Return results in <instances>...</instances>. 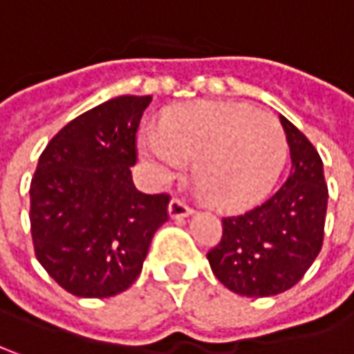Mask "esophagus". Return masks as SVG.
Masks as SVG:
<instances>
[{
    "label": "esophagus",
    "mask_w": 354,
    "mask_h": 354,
    "mask_svg": "<svg viewBox=\"0 0 354 354\" xmlns=\"http://www.w3.org/2000/svg\"><path fill=\"white\" fill-rule=\"evenodd\" d=\"M168 212H170V218H186V216L192 214V208H190L184 200L172 198V202H170V206H168Z\"/></svg>",
    "instance_id": "esophagus-1"
}]
</instances>
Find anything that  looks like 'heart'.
<instances>
[{"instance_id": "obj_1", "label": "heart", "mask_w": 354, "mask_h": 354, "mask_svg": "<svg viewBox=\"0 0 354 354\" xmlns=\"http://www.w3.org/2000/svg\"><path fill=\"white\" fill-rule=\"evenodd\" d=\"M142 156L168 180L194 160V176L216 206L236 210L264 198L286 160V136L274 115L242 104L194 102L170 110L162 130L140 138Z\"/></svg>"}]
</instances>
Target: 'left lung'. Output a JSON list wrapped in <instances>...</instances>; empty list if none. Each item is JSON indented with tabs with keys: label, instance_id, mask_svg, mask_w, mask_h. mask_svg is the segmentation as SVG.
I'll return each mask as SVG.
<instances>
[{
	"label": "left lung",
	"instance_id": "obj_1",
	"mask_svg": "<svg viewBox=\"0 0 354 354\" xmlns=\"http://www.w3.org/2000/svg\"><path fill=\"white\" fill-rule=\"evenodd\" d=\"M290 148V176L260 206L222 218V239L206 254L214 277L242 297L292 288L319 257L328 188L322 160L301 130L281 115Z\"/></svg>",
	"mask_w": 354,
	"mask_h": 354
}]
</instances>
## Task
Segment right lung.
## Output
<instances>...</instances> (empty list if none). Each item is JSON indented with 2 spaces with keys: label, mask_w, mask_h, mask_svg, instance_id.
<instances>
[{
  "label": "right lung",
  "mask_w": 354,
  "mask_h": 354,
  "mask_svg": "<svg viewBox=\"0 0 354 354\" xmlns=\"http://www.w3.org/2000/svg\"><path fill=\"white\" fill-rule=\"evenodd\" d=\"M152 95H120L66 124L41 152L30 186L35 257L82 299L124 292L168 220V194L134 186L136 132Z\"/></svg>",
  "instance_id": "obj_1"
}]
</instances>
